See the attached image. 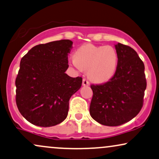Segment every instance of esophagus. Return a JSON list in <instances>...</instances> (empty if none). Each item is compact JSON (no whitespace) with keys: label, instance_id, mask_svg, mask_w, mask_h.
Instances as JSON below:
<instances>
[{"label":"esophagus","instance_id":"esophagus-1","mask_svg":"<svg viewBox=\"0 0 159 159\" xmlns=\"http://www.w3.org/2000/svg\"><path fill=\"white\" fill-rule=\"evenodd\" d=\"M83 86H89V85H90L89 82L87 80L83 79Z\"/></svg>","mask_w":159,"mask_h":159}]
</instances>
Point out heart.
Segmentation results:
<instances>
[{
    "label": "heart",
    "mask_w": 159,
    "mask_h": 159,
    "mask_svg": "<svg viewBox=\"0 0 159 159\" xmlns=\"http://www.w3.org/2000/svg\"><path fill=\"white\" fill-rule=\"evenodd\" d=\"M119 56L114 47L86 44L76 50L69 63L78 71L87 70V75L96 83L109 81L116 72Z\"/></svg>",
    "instance_id": "1"
}]
</instances>
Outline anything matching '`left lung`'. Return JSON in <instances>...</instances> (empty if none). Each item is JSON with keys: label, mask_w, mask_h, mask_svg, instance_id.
<instances>
[{"label": "left lung", "mask_w": 159, "mask_h": 159, "mask_svg": "<svg viewBox=\"0 0 159 159\" xmlns=\"http://www.w3.org/2000/svg\"><path fill=\"white\" fill-rule=\"evenodd\" d=\"M118 68L115 75L103 85L91 86L93 95L90 115L106 126H119L139 113L147 87L144 65L136 51L118 43Z\"/></svg>", "instance_id": "left-lung-1"}]
</instances>
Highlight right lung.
I'll return each instance as SVG.
<instances>
[{
    "instance_id": "obj_1",
    "label": "right lung",
    "mask_w": 159,
    "mask_h": 159,
    "mask_svg": "<svg viewBox=\"0 0 159 159\" xmlns=\"http://www.w3.org/2000/svg\"><path fill=\"white\" fill-rule=\"evenodd\" d=\"M73 42L61 40L35 46L21 59L17 74L16 103L27 121L52 127L66 119L71 96L81 88V77L66 74Z\"/></svg>"
}]
</instances>
